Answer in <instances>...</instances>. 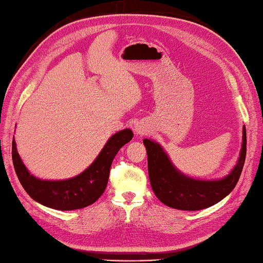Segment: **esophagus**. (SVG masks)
I'll return each mask as SVG.
<instances>
[{"label":"esophagus","instance_id":"34e87169","mask_svg":"<svg viewBox=\"0 0 263 263\" xmlns=\"http://www.w3.org/2000/svg\"><path fill=\"white\" fill-rule=\"evenodd\" d=\"M145 128L143 127V126H140V124H136L135 126V133H136V135H140V136H142V135H144L145 134Z\"/></svg>","mask_w":263,"mask_h":263}]
</instances>
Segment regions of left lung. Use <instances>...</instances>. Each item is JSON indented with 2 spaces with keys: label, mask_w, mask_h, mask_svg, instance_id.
Masks as SVG:
<instances>
[{
  "label": "left lung",
  "mask_w": 263,
  "mask_h": 263,
  "mask_svg": "<svg viewBox=\"0 0 263 263\" xmlns=\"http://www.w3.org/2000/svg\"><path fill=\"white\" fill-rule=\"evenodd\" d=\"M148 154L150 183L155 195L165 205L179 210L205 209L223 200L236 187L246 158V128L243 127L240 157L232 172L222 180L201 181L185 177L170 162L158 143L143 141Z\"/></svg>",
  "instance_id": "obj_1"
}]
</instances>
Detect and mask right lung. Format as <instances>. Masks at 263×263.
Returning a JSON list of instances; mask_svg holds the SVG:
<instances>
[{
	"mask_svg": "<svg viewBox=\"0 0 263 263\" xmlns=\"http://www.w3.org/2000/svg\"><path fill=\"white\" fill-rule=\"evenodd\" d=\"M130 129L117 133L108 140L90 167L72 179L62 181H46L34 178L23 164L12 140L13 167L22 186L32 199L48 208L75 210L90 205L103 195L108 182L110 165L118 151L133 139Z\"/></svg>",
	"mask_w": 263,
	"mask_h": 263,
	"instance_id": "right-lung-1",
	"label": "right lung"
}]
</instances>
